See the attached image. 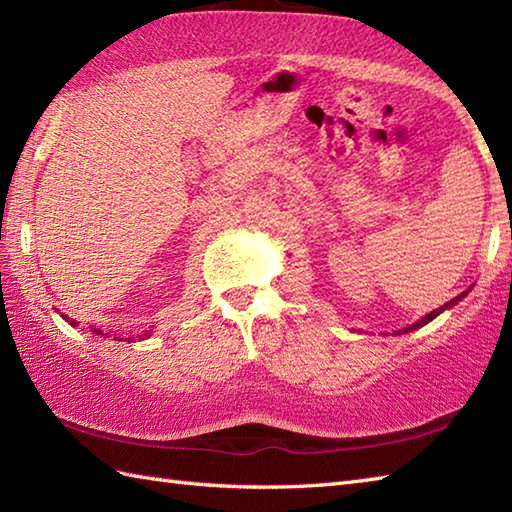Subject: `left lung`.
<instances>
[{"instance_id":"1","label":"left lung","mask_w":512,"mask_h":512,"mask_svg":"<svg viewBox=\"0 0 512 512\" xmlns=\"http://www.w3.org/2000/svg\"><path fill=\"white\" fill-rule=\"evenodd\" d=\"M469 294V290L467 292H462V294H458V296H454V299H451V301H447L445 305H441V307H438V310H434V312H430V314H427V316H423L421 320H417V323H414V325H408V327H403V329H399L397 331V334H408V331H414V329H419V327H423V325H427V323H430V320H434L438 314H443L445 310H449V307H454L458 301H462V299H465V296Z\"/></svg>"}]
</instances>
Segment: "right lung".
I'll return each instance as SVG.
<instances>
[{
    "label": "right lung",
    "instance_id": "obj_1",
    "mask_svg": "<svg viewBox=\"0 0 512 512\" xmlns=\"http://www.w3.org/2000/svg\"><path fill=\"white\" fill-rule=\"evenodd\" d=\"M61 316H63V318L67 320V323H69V325H74V327L78 325V323H76V320H71V318H69L67 314H61ZM93 334H98V336H104V338H109V334H104V331H102V329H93ZM148 336H150V334H141V338H148ZM113 340H126V338H120V336H115ZM128 340H130V342H133V338H128Z\"/></svg>",
    "mask_w": 512,
    "mask_h": 512
}]
</instances>
